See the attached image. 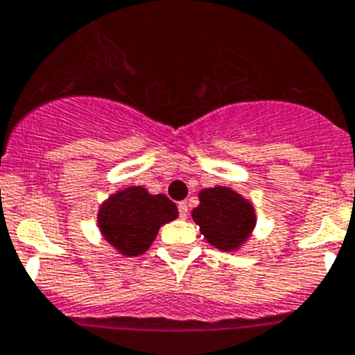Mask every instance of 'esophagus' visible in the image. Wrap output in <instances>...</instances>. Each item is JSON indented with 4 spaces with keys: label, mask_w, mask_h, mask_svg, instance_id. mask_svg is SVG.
I'll list each match as a JSON object with an SVG mask.
<instances>
[{
    "label": "esophagus",
    "mask_w": 355,
    "mask_h": 355,
    "mask_svg": "<svg viewBox=\"0 0 355 355\" xmlns=\"http://www.w3.org/2000/svg\"><path fill=\"white\" fill-rule=\"evenodd\" d=\"M178 212H180V218H186L187 212H189V205H187V202L178 203Z\"/></svg>",
    "instance_id": "34e87169"
}]
</instances>
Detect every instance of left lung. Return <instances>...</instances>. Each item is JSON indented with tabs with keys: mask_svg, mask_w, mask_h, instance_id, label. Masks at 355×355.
<instances>
[{
	"mask_svg": "<svg viewBox=\"0 0 355 355\" xmlns=\"http://www.w3.org/2000/svg\"><path fill=\"white\" fill-rule=\"evenodd\" d=\"M198 198L200 205L193 209L191 216L203 237L223 252L243 246L257 223L254 205L225 186L202 189Z\"/></svg>",
	"mask_w": 355,
	"mask_h": 355,
	"instance_id": "left-lung-1",
	"label": "left lung"
}]
</instances>
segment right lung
I'll list each match as a JSON object with an SVG mask.
<instances>
[{"label": "right lung", "mask_w": 355, "mask_h": 355, "mask_svg": "<svg viewBox=\"0 0 355 355\" xmlns=\"http://www.w3.org/2000/svg\"><path fill=\"white\" fill-rule=\"evenodd\" d=\"M178 209L166 195H150L141 186L114 193L101 203L98 227L119 254L141 255L152 246L162 225L173 221Z\"/></svg>", "instance_id": "add662e5"}]
</instances>
